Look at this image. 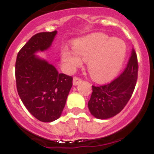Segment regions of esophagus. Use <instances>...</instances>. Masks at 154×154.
Returning <instances> with one entry per match:
<instances>
[{
    "mask_svg": "<svg viewBox=\"0 0 154 154\" xmlns=\"http://www.w3.org/2000/svg\"><path fill=\"white\" fill-rule=\"evenodd\" d=\"M82 82V79H80L79 77L78 76H75L74 78H73V85H79Z\"/></svg>",
    "mask_w": 154,
    "mask_h": 154,
    "instance_id": "esophagus-1",
    "label": "esophagus"
}]
</instances>
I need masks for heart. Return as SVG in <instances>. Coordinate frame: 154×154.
Instances as JSON below:
<instances>
[{
    "label": "heart",
    "mask_w": 154,
    "mask_h": 154,
    "mask_svg": "<svg viewBox=\"0 0 154 154\" xmlns=\"http://www.w3.org/2000/svg\"><path fill=\"white\" fill-rule=\"evenodd\" d=\"M126 54V46L119 38H110L103 33L92 34L75 43L74 50L65 47L62 60L75 69L88 61V69L93 79L106 82L113 78L120 69Z\"/></svg>",
    "instance_id": "obj_1"
}]
</instances>
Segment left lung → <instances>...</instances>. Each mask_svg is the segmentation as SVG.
Segmentation results:
<instances>
[{"mask_svg": "<svg viewBox=\"0 0 154 154\" xmlns=\"http://www.w3.org/2000/svg\"><path fill=\"white\" fill-rule=\"evenodd\" d=\"M138 76V61L134 48L126 68L117 78L109 83L92 85V92L88 102L92 115L105 119L111 118L123 109L131 98Z\"/></svg>", "mask_w": 154, "mask_h": 154, "instance_id": "8db88e82", "label": "left lung"}]
</instances>
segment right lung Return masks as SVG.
I'll list each match as a JSON object with an SVG mask.
<instances>
[{
    "label": "right lung",
    "instance_id": "1",
    "mask_svg": "<svg viewBox=\"0 0 154 154\" xmlns=\"http://www.w3.org/2000/svg\"><path fill=\"white\" fill-rule=\"evenodd\" d=\"M57 31L33 35L18 51L15 63L16 86L24 106L45 123L60 117L73 78L58 73L52 65L35 54L51 46Z\"/></svg>",
    "mask_w": 154,
    "mask_h": 154
}]
</instances>
